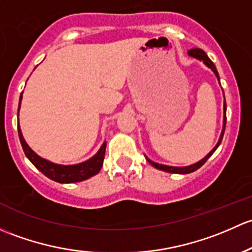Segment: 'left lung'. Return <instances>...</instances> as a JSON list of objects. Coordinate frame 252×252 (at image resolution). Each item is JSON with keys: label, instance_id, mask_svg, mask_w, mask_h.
I'll use <instances>...</instances> for the list:
<instances>
[{"label": "left lung", "instance_id": "8db88e82", "mask_svg": "<svg viewBox=\"0 0 252 252\" xmlns=\"http://www.w3.org/2000/svg\"><path fill=\"white\" fill-rule=\"evenodd\" d=\"M188 54H189V56L194 57V58H196V59H200V61H203L204 63L206 64V65L209 66V68L211 69L212 71L215 72V75H216V76H217V79L220 80L219 72H217V69H216V66H215V64L212 63V62H211V59H210L209 57H207V54L205 53V52L203 51V49H200V48H191V49H189V51H188ZM223 109H224V119H223V129H222L221 137H220V141H219V143L216 144V147H215L214 149H212L211 152H210L209 154H207L206 157H205L203 160H200V161H199V162H196V164H194V165H190V166H186V167H173V166L160 165V164H157V162L152 161V160H149V159H148V161H149L150 164H152L153 166H154V167L159 168V170L166 171V172H171V173H182V175H184V173H190V172H194V171H196V170H198V168H200L201 166H203V165L205 164V162L207 161V159H209V158L211 157L212 154H214V153H215V150H216L217 148H219V145L221 144V142H222L223 134H224L225 121H227V116H225V110H227V104H225V102H224V105H223Z\"/></svg>", "mask_w": 252, "mask_h": 252}]
</instances>
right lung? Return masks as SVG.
Listing matches in <instances>:
<instances>
[{
    "mask_svg": "<svg viewBox=\"0 0 252 252\" xmlns=\"http://www.w3.org/2000/svg\"><path fill=\"white\" fill-rule=\"evenodd\" d=\"M23 94V93H22ZM22 94L19 98V108L20 102H22ZM18 133H19L20 143H22L23 150H24L25 155L28 159L32 162L33 166L37 168L38 171L43 173L46 177L51 178L52 181L58 183H75V182H81V181L87 180V178L92 177V176L97 175L100 171L103 166V160H104L105 155V147L107 143H103L100 149L98 150L97 154L93 158H91L87 161L81 162L77 165L71 166H64V165H57L53 162H49L47 160L42 159L38 157L35 152L31 150V148L27 144V142L23 138L22 131H20L19 126H18Z\"/></svg>",
    "mask_w": 252,
    "mask_h": 252,
    "instance_id": "1",
    "label": "right lung"
}]
</instances>
